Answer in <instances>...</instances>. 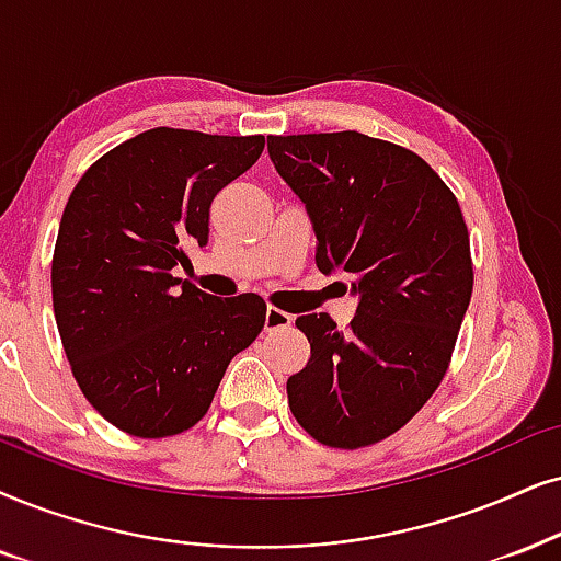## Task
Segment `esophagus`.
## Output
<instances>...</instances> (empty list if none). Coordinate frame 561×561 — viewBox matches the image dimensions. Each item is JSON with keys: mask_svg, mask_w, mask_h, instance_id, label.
<instances>
[{"mask_svg": "<svg viewBox=\"0 0 561 561\" xmlns=\"http://www.w3.org/2000/svg\"><path fill=\"white\" fill-rule=\"evenodd\" d=\"M289 323H293V316L285 313V310L272 308V305H268V308H266V318H264V329H266V331L287 329Z\"/></svg>", "mask_w": 561, "mask_h": 561, "instance_id": "obj_1", "label": "esophagus"}]
</instances>
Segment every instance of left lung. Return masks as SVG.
Returning a JSON list of instances; mask_svg holds the SVG:
<instances>
[{"mask_svg": "<svg viewBox=\"0 0 561 561\" xmlns=\"http://www.w3.org/2000/svg\"><path fill=\"white\" fill-rule=\"evenodd\" d=\"M268 158L313 222L318 268L357 297L346 331L325 313L295 321L310 359L289 409L331 448L380 443L448 370L473 289L463 215L420 154L367 134L268 137Z\"/></svg>", "mask_w": 561, "mask_h": 561, "instance_id": "left-lung-1", "label": "left lung"}]
</instances>
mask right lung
<instances>
[{
    "instance_id": "right-lung-1",
    "label": "right lung",
    "mask_w": 561,
    "mask_h": 561,
    "mask_svg": "<svg viewBox=\"0 0 561 561\" xmlns=\"http://www.w3.org/2000/svg\"><path fill=\"white\" fill-rule=\"evenodd\" d=\"M264 137L141 131L92 162L64 207L54 316L84 399L113 427L168 437L207 414L230 359L264 329L259 295L215 297L173 276L207 245L211 198Z\"/></svg>"
}]
</instances>
